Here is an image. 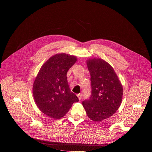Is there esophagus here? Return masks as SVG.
Masks as SVG:
<instances>
[{"instance_id":"obj_1","label":"esophagus","mask_w":152,"mask_h":152,"mask_svg":"<svg viewBox=\"0 0 152 152\" xmlns=\"http://www.w3.org/2000/svg\"><path fill=\"white\" fill-rule=\"evenodd\" d=\"M77 97L79 98V100H80L81 99V97H82V94H77Z\"/></svg>"}]
</instances>
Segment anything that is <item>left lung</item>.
Listing matches in <instances>:
<instances>
[{
    "mask_svg": "<svg viewBox=\"0 0 152 152\" xmlns=\"http://www.w3.org/2000/svg\"><path fill=\"white\" fill-rule=\"evenodd\" d=\"M87 66L91 75V95L83 101L87 116L100 122L116 113L123 99V88L113 67L99 58H89Z\"/></svg>",
    "mask_w": 152,
    "mask_h": 152,
    "instance_id": "1",
    "label": "left lung"
}]
</instances>
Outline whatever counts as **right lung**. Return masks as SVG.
<instances>
[{"mask_svg": "<svg viewBox=\"0 0 152 152\" xmlns=\"http://www.w3.org/2000/svg\"><path fill=\"white\" fill-rule=\"evenodd\" d=\"M77 60L65 53L55 55L42 65L34 81L32 93L36 105L51 118H61L79 101L66 79L68 71Z\"/></svg>", "mask_w": 152, "mask_h": 152, "instance_id": "1", "label": "right lung"}]
</instances>
